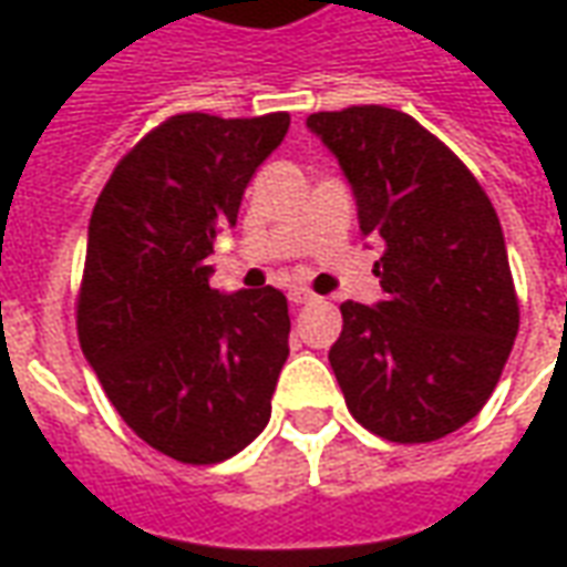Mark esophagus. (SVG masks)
<instances>
[{"label": "esophagus", "mask_w": 567, "mask_h": 567, "mask_svg": "<svg viewBox=\"0 0 567 567\" xmlns=\"http://www.w3.org/2000/svg\"><path fill=\"white\" fill-rule=\"evenodd\" d=\"M288 300L300 307V303H312V300H316V295H312L309 288H288Z\"/></svg>", "instance_id": "34e87169"}]
</instances>
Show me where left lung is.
Returning <instances> with one entry per match:
<instances>
[{
	"instance_id": "8db88e82",
	"label": "left lung",
	"mask_w": 567,
	"mask_h": 567,
	"mask_svg": "<svg viewBox=\"0 0 567 567\" xmlns=\"http://www.w3.org/2000/svg\"><path fill=\"white\" fill-rule=\"evenodd\" d=\"M307 127L340 161L361 234L385 243V300H346L333 377L361 425L392 443L458 431L495 392L519 331L507 246L471 169L385 105L319 112Z\"/></svg>"
}]
</instances>
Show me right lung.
<instances>
[{
  "label": "right lung",
  "instance_id": "obj_1",
  "mask_svg": "<svg viewBox=\"0 0 567 567\" xmlns=\"http://www.w3.org/2000/svg\"><path fill=\"white\" fill-rule=\"evenodd\" d=\"M288 124V112L173 115L124 154L93 206L81 352L121 419L175 462H224L270 422L288 300L272 285L218 295L206 258Z\"/></svg>",
  "mask_w": 567,
  "mask_h": 567
}]
</instances>
